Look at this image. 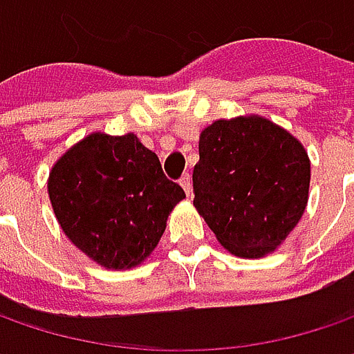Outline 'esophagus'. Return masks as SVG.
I'll list each match as a JSON object with an SVG mask.
<instances>
[{
	"label": "esophagus",
	"instance_id": "1",
	"mask_svg": "<svg viewBox=\"0 0 354 354\" xmlns=\"http://www.w3.org/2000/svg\"><path fill=\"white\" fill-rule=\"evenodd\" d=\"M179 183H181V187L185 189V193L191 195V175H189V173H183V177L179 179Z\"/></svg>",
	"mask_w": 354,
	"mask_h": 354
}]
</instances>
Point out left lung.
<instances>
[{"label": "left lung", "mask_w": 354, "mask_h": 354, "mask_svg": "<svg viewBox=\"0 0 354 354\" xmlns=\"http://www.w3.org/2000/svg\"><path fill=\"white\" fill-rule=\"evenodd\" d=\"M309 173L304 145L270 120H218L198 140L193 205L226 250L260 258L299 223Z\"/></svg>", "instance_id": "obj_1"}]
</instances>
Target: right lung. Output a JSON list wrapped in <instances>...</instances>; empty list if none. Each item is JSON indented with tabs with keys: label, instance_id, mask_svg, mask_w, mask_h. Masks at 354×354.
<instances>
[{
	"label": "right lung",
	"instance_id": "obj_1",
	"mask_svg": "<svg viewBox=\"0 0 354 354\" xmlns=\"http://www.w3.org/2000/svg\"><path fill=\"white\" fill-rule=\"evenodd\" d=\"M48 197L78 250L104 268L124 270L151 254L185 191L133 133H92L57 161Z\"/></svg>",
	"mask_w": 354,
	"mask_h": 354
}]
</instances>
